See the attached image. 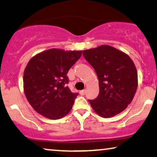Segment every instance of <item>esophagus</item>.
<instances>
[{
	"mask_svg": "<svg viewBox=\"0 0 157 157\" xmlns=\"http://www.w3.org/2000/svg\"><path fill=\"white\" fill-rule=\"evenodd\" d=\"M79 94H80L81 96H84V94H85V90H82L79 91Z\"/></svg>",
	"mask_w": 157,
	"mask_h": 157,
	"instance_id": "1",
	"label": "esophagus"
}]
</instances>
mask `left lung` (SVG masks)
Masks as SVG:
<instances>
[{
    "label": "left lung",
    "mask_w": 157,
    "mask_h": 157,
    "mask_svg": "<svg viewBox=\"0 0 157 157\" xmlns=\"http://www.w3.org/2000/svg\"><path fill=\"white\" fill-rule=\"evenodd\" d=\"M82 54L98 78V96L89 100L93 110L104 118L125 110L138 86L136 68L130 57L109 45L84 50Z\"/></svg>",
    "instance_id": "obj_1"
}]
</instances>
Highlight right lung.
<instances>
[{"mask_svg":"<svg viewBox=\"0 0 157 157\" xmlns=\"http://www.w3.org/2000/svg\"><path fill=\"white\" fill-rule=\"evenodd\" d=\"M81 55L82 51L50 49L29 61L24 73V90L37 113L58 119L71 111L78 93H73L66 86L67 73Z\"/></svg>","mask_w":157,"mask_h":157,"instance_id":"add662e5","label":"right lung"}]
</instances>
